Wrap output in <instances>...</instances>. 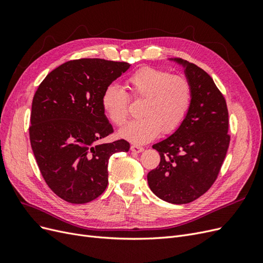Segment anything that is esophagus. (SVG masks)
<instances>
[{
	"instance_id": "34e87169",
	"label": "esophagus",
	"mask_w": 263,
	"mask_h": 263,
	"mask_svg": "<svg viewBox=\"0 0 263 263\" xmlns=\"http://www.w3.org/2000/svg\"><path fill=\"white\" fill-rule=\"evenodd\" d=\"M130 150L133 151V153H136V154H139L141 153L142 150H144V147L141 146H138V145H132L130 146Z\"/></svg>"
}]
</instances>
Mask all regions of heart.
<instances>
[{"mask_svg": "<svg viewBox=\"0 0 263 263\" xmlns=\"http://www.w3.org/2000/svg\"><path fill=\"white\" fill-rule=\"evenodd\" d=\"M126 86L133 98L145 100L141 107L144 118L127 124L119 130L121 137L135 144H145L161 130L165 135L176 132L184 122L192 103V85L186 77L144 67L127 78ZM101 105L114 125L122 126L127 122L129 99L122 87L115 84L106 86Z\"/></svg>", "mask_w": 263, "mask_h": 263, "instance_id": "heart-1", "label": "heart"}]
</instances>
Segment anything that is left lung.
Listing matches in <instances>:
<instances>
[{"label":"left lung","mask_w":263,"mask_h":263,"mask_svg":"<svg viewBox=\"0 0 263 263\" xmlns=\"http://www.w3.org/2000/svg\"><path fill=\"white\" fill-rule=\"evenodd\" d=\"M184 67L192 85L184 122L171 136L153 146L160 163L148 176L150 190L161 200L187 204L203 195L217 179L227 154L228 109L213 79L194 63L170 59Z\"/></svg>","instance_id":"obj_1"}]
</instances>
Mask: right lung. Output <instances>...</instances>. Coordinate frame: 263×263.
<instances>
[{
    "label": "right lung",
    "instance_id": "obj_1",
    "mask_svg": "<svg viewBox=\"0 0 263 263\" xmlns=\"http://www.w3.org/2000/svg\"><path fill=\"white\" fill-rule=\"evenodd\" d=\"M127 62L83 58L65 62L39 84L31 104L29 139L42 176L52 192L72 204L89 203L108 183V159L129 142L99 140L113 133L101 105Z\"/></svg>",
    "mask_w": 263,
    "mask_h": 263
}]
</instances>
